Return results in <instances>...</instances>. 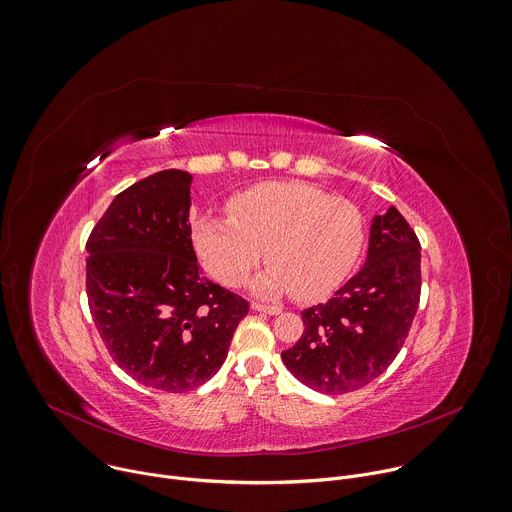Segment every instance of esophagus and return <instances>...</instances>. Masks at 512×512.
I'll return each mask as SVG.
<instances>
[{"label": "esophagus", "instance_id": "34e87169", "mask_svg": "<svg viewBox=\"0 0 512 512\" xmlns=\"http://www.w3.org/2000/svg\"><path fill=\"white\" fill-rule=\"evenodd\" d=\"M250 308H252V310H256V312L270 314V316H276V314H280V312H282V308H280V306H270V304H260V302H252V304H250Z\"/></svg>", "mask_w": 512, "mask_h": 512}]
</instances>
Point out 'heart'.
Segmentation results:
<instances>
[{"label":"heart","instance_id":"1","mask_svg":"<svg viewBox=\"0 0 512 512\" xmlns=\"http://www.w3.org/2000/svg\"><path fill=\"white\" fill-rule=\"evenodd\" d=\"M230 218L204 216L192 240L204 268L224 286H238L260 262L252 280L264 298L294 292L320 300L352 272L364 244V218L356 204L306 182H266L228 202Z\"/></svg>","mask_w":512,"mask_h":512}]
</instances>
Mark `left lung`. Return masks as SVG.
I'll return each instance as SVG.
<instances>
[{
	"label": "left lung",
	"mask_w": 512,
	"mask_h": 512,
	"mask_svg": "<svg viewBox=\"0 0 512 512\" xmlns=\"http://www.w3.org/2000/svg\"><path fill=\"white\" fill-rule=\"evenodd\" d=\"M418 300L420 242L390 206L372 218L366 264L328 302L302 312L304 332L282 360L318 392L358 390L396 358Z\"/></svg>",
	"instance_id": "8db88e82"
}]
</instances>
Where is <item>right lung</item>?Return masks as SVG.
I'll list each match as a JSON object with an SVG mask.
<instances>
[{
	"label": "right lung",
	"mask_w": 512,
	"mask_h": 512,
	"mask_svg": "<svg viewBox=\"0 0 512 512\" xmlns=\"http://www.w3.org/2000/svg\"><path fill=\"white\" fill-rule=\"evenodd\" d=\"M190 184L182 170L132 184L86 244L88 304L108 352L136 382L174 394L220 370L248 314L242 296L200 272Z\"/></svg>",
	"instance_id": "1"
}]
</instances>
